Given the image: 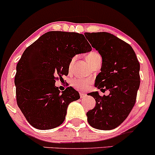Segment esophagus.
Masks as SVG:
<instances>
[{"label": "esophagus", "mask_w": 155, "mask_h": 155, "mask_svg": "<svg viewBox=\"0 0 155 155\" xmlns=\"http://www.w3.org/2000/svg\"><path fill=\"white\" fill-rule=\"evenodd\" d=\"M80 97H81V98H84V97H86V94L80 93Z\"/></svg>", "instance_id": "esophagus-1"}]
</instances>
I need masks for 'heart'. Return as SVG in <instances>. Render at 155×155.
Returning a JSON list of instances; mask_svg holds the SVG:
<instances>
[{
  "instance_id": "heart-1",
  "label": "heart",
  "mask_w": 155,
  "mask_h": 155,
  "mask_svg": "<svg viewBox=\"0 0 155 155\" xmlns=\"http://www.w3.org/2000/svg\"><path fill=\"white\" fill-rule=\"evenodd\" d=\"M101 59V54H99L97 51H90L89 54L87 55V60L89 63V64L92 65L95 62L97 61V60ZM74 58H73L71 61V64L73 63L74 62ZM92 84V80L88 79H76L74 80L72 82V85L74 87L79 90H88L89 87L91 86Z\"/></svg>"
}]
</instances>
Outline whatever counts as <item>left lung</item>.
<instances>
[{"mask_svg":"<svg viewBox=\"0 0 155 155\" xmlns=\"http://www.w3.org/2000/svg\"><path fill=\"white\" fill-rule=\"evenodd\" d=\"M84 35L102 57L95 87L110 92L107 96L98 92L88 94L96 101L95 107L87 113L88 123L94 128L109 130L124 122L136 104L140 64L131 46L113 34L99 32Z\"/></svg>","mask_w":155,"mask_h":155,"instance_id":"8db88e82","label":"left lung"}]
</instances>
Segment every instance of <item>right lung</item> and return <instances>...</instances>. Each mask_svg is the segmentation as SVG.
<instances>
[{"mask_svg":"<svg viewBox=\"0 0 155 155\" xmlns=\"http://www.w3.org/2000/svg\"><path fill=\"white\" fill-rule=\"evenodd\" d=\"M92 50L83 34L49 31L25 50L17 65V103L35 128L49 130L64 122L70 103L80 98L71 87L60 92L57 79L68 74L72 58Z\"/></svg>","mask_w":155,"mask_h":155,"instance_id":"add662e5","label":"right lung"}]
</instances>
